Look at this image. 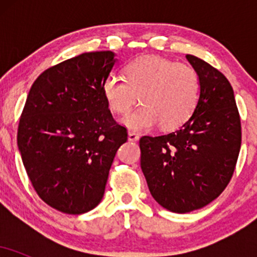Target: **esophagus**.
<instances>
[{"mask_svg":"<svg viewBox=\"0 0 257 257\" xmlns=\"http://www.w3.org/2000/svg\"><path fill=\"white\" fill-rule=\"evenodd\" d=\"M139 134H137L135 132H129L128 133V140L129 141H138L139 140Z\"/></svg>","mask_w":257,"mask_h":257,"instance_id":"34e87169","label":"esophagus"}]
</instances>
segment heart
I'll return each instance as SVG.
<instances>
[{
    "instance_id": "heart-1",
    "label": "heart",
    "mask_w": 257,
    "mask_h": 257,
    "mask_svg": "<svg viewBox=\"0 0 257 257\" xmlns=\"http://www.w3.org/2000/svg\"><path fill=\"white\" fill-rule=\"evenodd\" d=\"M124 78L110 75L102 94L112 112L124 116L140 100L143 105L123 119L135 131L156 124L173 131L190 119L199 101V76L192 66L161 57H141L126 64Z\"/></svg>"
}]
</instances>
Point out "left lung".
<instances>
[{"label":"left lung","mask_w":257,"mask_h":257,"mask_svg":"<svg viewBox=\"0 0 257 257\" xmlns=\"http://www.w3.org/2000/svg\"><path fill=\"white\" fill-rule=\"evenodd\" d=\"M199 76V101L178 131L140 139V166L158 204L184 214L208 205L231 181L241 144L240 116L223 73L186 55Z\"/></svg>","instance_id":"8db88e82"}]
</instances>
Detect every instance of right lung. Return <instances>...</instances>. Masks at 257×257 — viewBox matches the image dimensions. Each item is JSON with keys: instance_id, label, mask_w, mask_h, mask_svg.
Here are the masks:
<instances>
[{"instance_id": "1", "label": "right lung", "mask_w": 257, "mask_h": 257, "mask_svg": "<svg viewBox=\"0 0 257 257\" xmlns=\"http://www.w3.org/2000/svg\"><path fill=\"white\" fill-rule=\"evenodd\" d=\"M114 63L110 51L83 53L47 69L29 91L18 147L38 197L61 213L83 214L101 202L128 140L102 94Z\"/></svg>"}]
</instances>
